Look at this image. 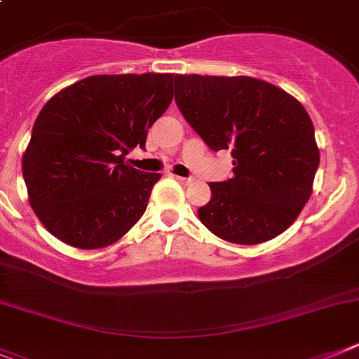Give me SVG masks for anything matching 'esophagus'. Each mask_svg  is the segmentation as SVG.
Here are the masks:
<instances>
[{
    "label": "esophagus",
    "mask_w": 359,
    "mask_h": 359,
    "mask_svg": "<svg viewBox=\"0 0 359 359\" xmlns=\"http://www.w3.org/2000/svg\"><path fill=\"white\" fill-rule=\"evenodd\" d=\"M175 177V180H179L180 184H184V186H188V184L193 182V179H186V177H179V175H173Z\"/></svg>",
    "instance_id": "obj_1"
}]
</instances>
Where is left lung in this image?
Wrapping results in <instances>:
<instances>
[{
	"instance_id": "obj_1",
	"label": "left lung",
	"mask_w": 359,
	"mask_h": 359,
	"mask_svg": "<svg viewBox=\"0 0 359 359\" xmlns=\"http://www.w3.org/2000/svg\"><path fill=\"white\" fill-rule=\"evenodd\" d=\"M184 119L213 151L231 149L233 177L210 182L198 218L218 238L253 245L294 222L320 164L309 114L291 93L249 76L177 74Z\"/></svg>"
}]
</instances>
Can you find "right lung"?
I'll list each match as a JSON object with an SVG mask.
<instances>
[{
  "mask_svg": "<svg viewBox=\"0 0 359 359\" xmlns=\"http://www.w3.org/2000/svg\"><path fill=\"white\" fill-rule=\"evenodd\" d=\"M173 74L90 76L43 106L21 170L36 217L77 249L115 244L142 217L161 173L124 161L173 99Z\"/></svg>",
  "mask_w": 359,
  "mask_h": 359,
  "instance_id": "obj_1",
  "label": "right lung"
}]
</instances>
